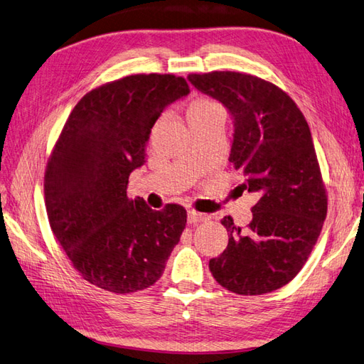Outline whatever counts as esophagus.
<instances>
[{
  "label": "esophagus",
  "instance_id": "34e87169",
  "mask_svg": "<svg viewBox=\"0 0 364 364\" xmlns=\"http://www.w3.org/2000/svg\"><path fill=\"white\" fill-rule=\"evenodd\" d=\"M208 218L209 217L206 214L197 213V210H189V213H188V222L191 225H197V223H201V222H206Z\"/></svg>",
  "mask_w": 364,
  "mask_h": 364
}]
</instances>
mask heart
<instances>
[{"mask_svg": "<svg viewBox=\"0 0 364 364\" xmlns=\"http://www.w3.org/2000/svg\"><path fill=\"white\" fill-rule=\"evenodd\" d=\"M218 107L213 100H208V99H198L196 102H192L189 107V112L188 114H200V113H206L209 109H213Z\"/></svg>", "mask_w": 364, "mask_h": 364, "instance_id": "b5f03b06", "label": "heart"}]
</instances>
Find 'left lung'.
<instances>
[{
    "label": "left lung",
    "instance_id": "left-lung-1",
    "mask_svg": "<svg viewBox=\"0 0 364 364\" xmlns=\"http://www.w3.org/2000/svg\"><path fill=\"white\" fill-rule=\"evenodd\" d=\"M203 95L218 100L234 124L230 155L242 191L256 192L247 230L225 217L230 242L209 260L215 281L237 294L281 289L299 273L327 214V197L306 117L273 83L256 75L189 74Z\"/></svg>",
    "mask_w": 364,
    "mask_h": 364
}]
</instances>
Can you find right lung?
Listing matches in <instances>:
<instances>
[{
	"mask_svg": "<svg viewBox=\"0 0 364 364\" xmlns=\"http://www.w3.org/2000/svg\"><path fill=\"white\" fill-rule=\"evenodd\" d=\"M191 92L172 74H136L90 91L74 107L45 173L50 230L80 276L132 293L154 285L178 245L186 209L154 210L127 197L164 109Z\"/></svg>",
	"mask_w": 364,
	"mask_h": 364,
	"instance_id": "1",
	"label": "right lung"
}]
</instances>
